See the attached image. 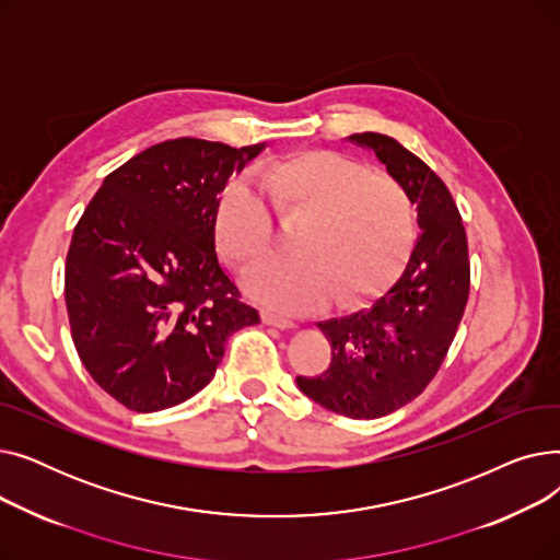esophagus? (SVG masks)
Listing matches in <instances>:
<instances>
[{
  "mask_svg": "<svg viewBox=\"0 0 560 560\" xmlns=\"http://www.w3.org/2000/svg\"><path fill=\"white\" fill-rule=\"evenodd\" d=\"M260 317H262L265 325L277 327V329H292V327H295V322H292L288 315L277 313V311H262Z\"/></svg>",
  "mask_w": 560,
  "mask_h": 560,
  "instance_id": "obj_1",
  "label": "esophagus"
}]
</instances>
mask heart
I'll return each mask as SVG.
<instances>
[{
	"label": "heart",
	"instance_id": "1",
	"mask_svg": "<svg viewBox=\"0 0 560 560\" xmlns=\"http://www.w3.org/2000/svg\"><path fill=\"white\" fill-rule=\"evenodd\" d=\"M256 184L292 231V256L262 262L247 290L283 311H306L329 295L340 306L386 290L418 238V213L406 188L338 152L306 150L262 163ZM245 182H229L213 209L215 245L233 268L247 270L275 243V220Z\"/></svg>",
	"mask_w": 560,
	"mask_h": 560
}]
</instances>
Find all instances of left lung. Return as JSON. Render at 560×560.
Segmentation results:
<instances>
[{"instance_id": "obj_1", "label": "left lung", "mask_w": 560, "mask_h": 560, "mask_svg": "<svg viewBox=\"0 0 560 560\" xmlns=\"http://www.w3.org/2000/svg\"><path fill=\"white\" fill-rule=\"evenodd\" d=\"M418 206V243L404 275L370 308L317 322L331 363L298 376L300 390L334 413L374 420L413 401L443 365L469 295L467 238L443 179L395 138L354 133Z\"/></svg>"}]
</instances>
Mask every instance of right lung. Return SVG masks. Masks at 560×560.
<instances>
[{
    "mask_svg": "<svg viewBox=\"0 0 560 560\" xmlns=\"http://www.w3.org/2000/svg\"><path fill=\"white\" fill-rule=\"evenodd\" d=\"M262 147L159 142L113 170L74 226L66 306L77 354L136 413L209 386L226 338L260 322L218 260L213 209Z\"/></svg>",
    "mask_w": 560,
    "mask_h": 560,
    "instance_id": "add662e5",
    "label": "right lung"
}]
</instances>
